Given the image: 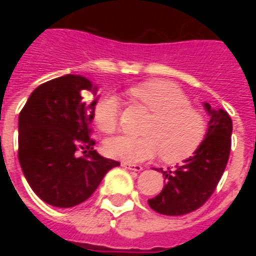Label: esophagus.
<instances>
[{
	"instance_id": "34e87169",
	"label": "esophagus",
	"mask_w": 256,
	"mask_h": 256,
	"mask_svg": "<svg viewBox=\"0 0 256 256\" xmlns=\"http://www.w3.org/2000/svg\"><path fill=\"white\" fill-rule=\"evenodd\" d=\"M122 166L124 167V168H128V170H133V172H142V168H144V167L140 166V164H132V163H124V162L122 163Z\"/></svg>"
}]
</instances>
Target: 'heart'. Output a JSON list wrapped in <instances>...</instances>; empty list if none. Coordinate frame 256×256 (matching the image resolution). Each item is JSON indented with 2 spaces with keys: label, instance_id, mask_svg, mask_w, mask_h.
<instances>
[{
  "label": "heart",
  "instance_id": "obj_1",
  "mask_svg": "<svg viewBox=\"0 0 256 256\" xmlns=\"http://www.w3.org/2000/svg\"><path fill=\"white\" fill-rule=\"evenodd\" d=\"M141 101L154 118L144 137L116 136L106 140V155L124 163H140L162 154L168 163L186 159L198 150L206 136V119L192 106L184 92L166 80H150L128 90ZM119 100L106 94L96 102L94 122L104 133H112L118 124Z\"/></svg>",
  "mask_w": 256,
  "mask_h": 256
}]
</instances>
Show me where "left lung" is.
I'll use <instances>...</instances> for the list:
<instances>
[{"label": "left lung", "mask_w": 256, "mask_h": 256, "mask_svg": "<svg viewBox=\"0 0 256 256\" xmlns=\"http://www.w3.org/2000/svg\"><path fill=\"white\" fill-rule=\"evenodd\" d=\"M208 114V128L203 142L174 170L155 168L166 180L162 192L148 200L150 207L163 215H185L202 207L220 182L228 164L232 142V119L222 108L203 102Z\"/></svg>", "instance_id": "obj_1"}]
</instances>
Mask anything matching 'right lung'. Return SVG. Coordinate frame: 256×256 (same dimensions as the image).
Masks as SVG:
<instances>
[{
    "label": "right lung",
    "mask_w": 256,
    "mask_h": 256,
    "mask_svg": "<svg viewBox=\"0 0 256 256\" xmlns=\"http://www.w3.org/2000/svg\"><path fill=\"white\" fill-rule=\"evenodd\" d=\"M97 84L67 74L40 84L19 115V162L30 188L46 204L70 208L94 193L119 162L98 155L90 140ZM90 91L93 102L84 94ZM84 150L79 158L76 150Z\"/></svg>",
    "instance_id": "right-lung-1"
}]
</instances>
